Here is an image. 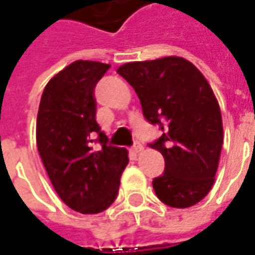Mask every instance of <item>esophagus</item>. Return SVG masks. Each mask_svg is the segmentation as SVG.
<instances>
[{
    "instance_id": "obj_1",
    "label": "esophagus",
    "mask_w": 255,
    "mask_h": 255,
    "mask_svg": "<svg viewBox=\"0 0 255 255\" xmlns=\"http://www.w3.org/2000/svg\"><path fill=\"white\" fill-rule=\"evenodd\" d=\"M131 151H133V152L134 153H138V152H141L142 151V145L141 144H140V142H134V144H133V147H131Z\"/></svg>"
}]
</instances>
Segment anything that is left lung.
Returning a JSON list of instances; mask_svg holds the SVG:
<instances>
[{"label":"left lung","instance_id":"left-lung-1","mask_svg":"<svg viewBox=\"0 0 255 255\" xmlns=\"http://www.w3.org/2000/svg\"><path fill=\"white\" fill-rule=\"evenodd\" d=\"M138 96L142 115L162 136L149 147L165 158L153 178L160 202L185 209L210 192L223 148V119L203 74L182 57L126 63L117 70Z\"/></svg>","mask_w":255,"mask_h":255}]
</instances>
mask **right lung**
<instances>
[{"instance_id":"add662e5","label":"right lung","mask_w":255,"mask_h":255,"mask_svg":"<svg viewBox=\"0 0 255 255\" xmlns=\"http://www.w3.org/2000/svg\"><path fill=\"white\" fill-rule=\"evenodd\" d=\"M110 67L74 61L48 82L38 108L39 156L60 199L82 214L113 205L129 162L128 151L108 145L96 122L95 88ZM93 142L102 148L96 150Z\"/></svg>"}]
</instances>
